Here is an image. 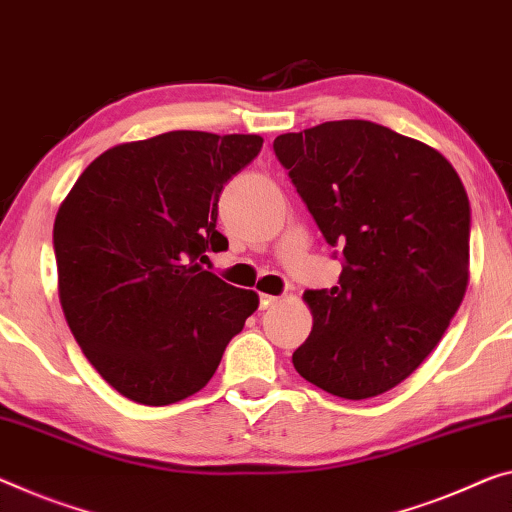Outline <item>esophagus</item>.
Masks as SVG:
<instances>
[{
    "label": "esophagus",
    "instance_id": "esophagus-1",
    "mask_svg": "<svg viewBox=\"0 0 512 512\" xmlns=\"http://www.w3.org/2000/svg\"><path fill=\"white\" fill-rule=\"evenodd\" d=\"M279 297H274V295H265V293H261L258 295V306H261V309H267V306H272L274 302H277Z\"/></svg>",
    "mask_w": 512,
    "mask_h": 512
}]
</instances>
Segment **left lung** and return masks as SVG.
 Returning <instances> with one entry per match:
<instances>
[{
	"label": "left lung",
	"instance_id": "left-lung-1",
	"mask_svg": "<svg viewBox=\"0 0 512 512\" xmlns=\"http://www.w3.org/2000/svg\"><path fill=\"white\" fill-rule=\"evenodd\" d=\"M272 148L343 256L334 288L304 293L313 329L295 371L338 398L380 396L421 366L465 297V185L435 148L371 121H327Z\"/></svg>",
	"mask_w": 512,
	"mask_h": 512
}]
</instances>
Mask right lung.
Masks as SVG:
<instances>
[{"label": "right lung", "mask_w": 512, "mask_h": 512, "mask_svg": "<svg viewBox=\"0 0 512 512\" xmlns=\"http://www.w3.org/2000/svg\"><path fill=\"white\" fill-rule=\"evenodd\" d=\"M258 135L176 130L96 157L54 219L59 297L93 368L141 405H171L215 375L254 290L208 270L224 185L261 151Z\"/></svg>", "instance_id": "add662e5"}]
</instances>
